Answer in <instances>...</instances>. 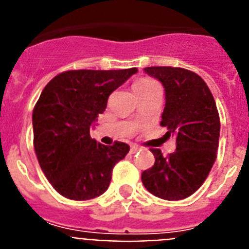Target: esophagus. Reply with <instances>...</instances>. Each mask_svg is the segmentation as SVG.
I'll return each instance as SVG.
<instances>
[{
    "label": "esophagus",
    "instance_id": "1",
    "mask_svg": "<svg viewBox=\"0 0 249 249\" xmlns=\"http://www.w3.org/2000/svg\"><path fill=\"white\" fill-rule=\"evenodd\" d=\"M140 149L141 148L137 146V144H132V146H131V153H136V152H138Z\"/></svg>",
    "mask_w": 249,
    "mask_h": 249
}]
</instances>
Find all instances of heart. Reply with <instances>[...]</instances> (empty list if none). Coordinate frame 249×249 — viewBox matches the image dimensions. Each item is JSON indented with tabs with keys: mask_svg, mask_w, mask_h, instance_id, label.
Returning <instances> with one entry per match:
<instances>
[{
	"mask_svg": "<svg viewBox=\"0 0 249 249\" xmlns=\"http://www.w3.org/2000/svg\"><path fill=\"white\" fill-rule=\"evenodd\" d=\"M157 85V82L156 81H153L152 78H147V77H144V78H141V80H138L137 82L135 83V91L136 93L137 92H143V91H148V89H153V87H156Z\"/></svg>",
	"mask_w": 249,
	"mask_h": 249,
	"instance_id": "b5f03b06",
	"label": "heart"
}]
</instances>
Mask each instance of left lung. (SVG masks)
<instances>
[{"mask_svg": "<svg viewBox=\"0 0 249 249\" xmlns=\"http://www.w3.org/2000/svg\"><path fill=\"white\" fill-rule=\"evenodd\" d=\"M162 82L166 106L160 126L176 137V151L163 157L151 148L155 164L142 173L146 190L167 201L190 197L203 184L217 158L219 114L208 86L195 72L181 67H146Z\"/></svg>", "mask_w": 249, "mask_h": 249, "instance_id": "8db88e82", "label": "left lung"}]
</instances>
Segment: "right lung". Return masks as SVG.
<instances>
[{
	"mask_svg": "<svg viewBox=\"0 0 249 249\" xmlns=\"http://www.w3.org/2000/svg\"><path fill=\"white\" fill-rule=\"evenodd\" d=\"M137 68L71 70L46 85L32 113L34 147L42 172L61 196L74 201L98 197L108 188L114 164L129 146H105L89 126L107 107L109 94Z\"/></svg>",
	"mask_w": 249,
	"mask_h": 249,
	"instance_id": "1",
	"label": "right lung"
}]
</instances>
